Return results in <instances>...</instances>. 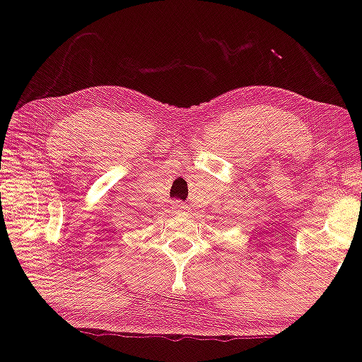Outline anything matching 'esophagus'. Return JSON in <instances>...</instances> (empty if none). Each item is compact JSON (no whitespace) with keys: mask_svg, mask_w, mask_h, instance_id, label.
Masks as SVG:
<instances>
[{"mask_svg":"<svg viewBox=\"0 0 362 362\" xmlns=\"http://www.w3.org/2000/svg\"><path fill=\"white\" fill-rule=\"evenodd\" d=\"M171 211H173V214H186L187 212V207H186V204H182L181 201H173L171 202Z\"/></svg>","mask_w":362,"mask_h":362,"instance_id":"1","label":"esophagus"}]
</instances>
